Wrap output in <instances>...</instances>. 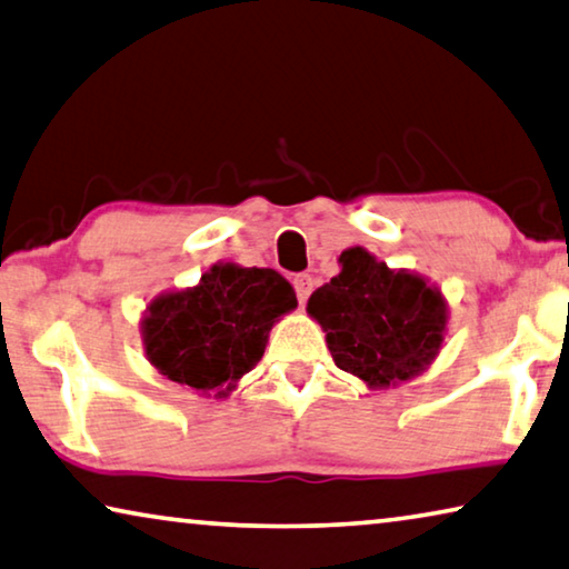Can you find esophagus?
I'll return each mask as SVG.
<instances>
[{"mask_svg": "<svg viewBox=\"0 0 569 569\" xmlns=\"http://www.w3.org/2000/svg\"><path fill=\"white\" fill-rule=\"evenodd\" d=\"M293 288H296V296H299V301L306 303V299L311 296V288H313V278L309 273H299L293 276Z\"/></svg>", "mask_w": 569, "mask_h": 569, "instance_id": "1", "label": "esophagus"}]
</instances>
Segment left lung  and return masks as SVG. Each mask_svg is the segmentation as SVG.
I'll use <instances>...</instances> for the list:
<instances>
[{
	"label": "left lung",
	"mask_w": 569,
	"mask_h": 569,
	"mask_svg": "<svg viewBox=\"0 0 569 569\" xmlns=\"http://www.w3.org/2000/svg\"><path fill=\"white\" fill-rule=\"evenodd\" d=\"M341 273L311 293L306 311L327 331L339 369L385 390L432 365L443 347V293L410 270H392L365 248L339 256Z\"/></svg>",
	"instance_id": "1"
}]
</instances>
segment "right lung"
Masks as SVG:
<instances>
[{
	"mask_svg": "<svg viewBox=\"0 0 569 569\" xmlns=\"http://www.w3.org/2000/svg\"><path fill=\"white\" fill-rule=\"evenodd\" d=\"M296 303L291 283L273 268L218 263L197 286L147 306L141 341L167 380L228 398L263 357L270 327Z\"/></svg>",
	"mask_w": 569,
	"mask_h": 569,
	"instance_id": "1",
	"label": "right lung"
}]
</instances>
